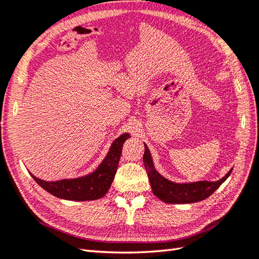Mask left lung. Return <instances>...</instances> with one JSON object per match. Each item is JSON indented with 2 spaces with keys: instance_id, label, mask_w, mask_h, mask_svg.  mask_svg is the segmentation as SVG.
I'll return each instance as SVG.
<instances>
[{
  "instance_id": "8db88e82",
  "label": "left lung",
  "mask_w": 259,
  "mask_h": 259,
  "mask_svg": "<svg viewBox=\"0 0 259 259\" xmlns=\"http://www.w3.org/2000/svg\"><path fill=\"white\" fill-rule=\"evenodd\" d=\"M143 162H144L154 195L167 204H189L200 202V200L207 198L227 180V177L231 175L233 170H229L222 180L217 182L202 181L189 184H177L166 180L158 171L155 170L151 153H149L146 145Z\"/></svg>"
}]
</instances>
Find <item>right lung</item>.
<instances>
[{"mask_svg":"<svg viewBox=\"0 0 259 259\" xmlns=\"http://www.w3.org/2000/svg\"><path fill=\"white\" fill-rule=\"evenodd\" d=\"M128 137L130 135L125 133L115 140L110 152L107 153L99 168L88 176L74 180L45 182L31 175L39 186L59 198L67 200H94L102 198L112 185L117 170L123 144Z\"/></svg>","mask_w":259,"mask_h":259,"instance_id":"add662e5","label":"right lung"}]
</instances>
